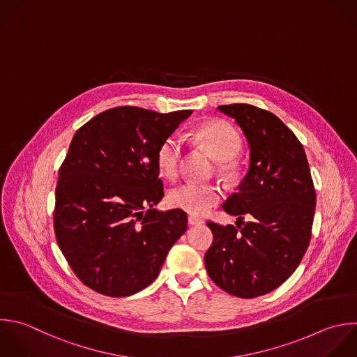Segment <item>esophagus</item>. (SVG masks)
<instances>
[{"label": "esophagus", "instance_id": "esophagus-1", "mask_svg": "<svg viewBox=\"0 0 357 357\" xmlns=\"http://www.w3.org/2000/svg\"><path fill=\"white\" fill-rule=\"evenodd\" d=\"M188 223H190L191 226H197V225H202L204 220L199 219V218H195V216H188Z\"/></svg>", "mask_w": 357, "mask_h": 357}]
</instances>
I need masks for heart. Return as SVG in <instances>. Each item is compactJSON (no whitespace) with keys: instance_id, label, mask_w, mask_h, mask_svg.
Masks as SVG:
<instances>
[{"instance_id":"b5f03b06","label":"heart","mask_w":357,"mask_h":357,"mask_svg":"<svg viewBox=\"0 0 357 357\" xmlns=\"http://www.w3.org/2000/svg\"><path fill=\"white\" fill-rule=\"evenodd\" d=\"M191 138L205 148L216 160L220 162L219 169L231 174L236 170L234 158L238 155L243 141L238 130L223 120H209L198 126ZM183 159V141L178 135L167 137L158 151V167L166 178H176L180 173ZM222 198V190L213 183L188 181L169 194L172 206L178 208L192 216L208 213Z\"/></svg>"}]
</instances>
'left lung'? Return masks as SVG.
Wrapping results in <instances>:
<instances>
[{
    "mask_svg": "<svg viewBox=\"0 0 357 357\" xmlns=\"http://www.w3.org/2000/svg\"><path fill=\"white\" fill-rule=\"evenodd\" d=\"M218 110L245 135L250 167L223 204L237 216L236 226L206 223L213 243L205 266L220 289L252 298L280 286L298 266L311 238L315 190L303 145L275 114L244 103Z\"/></svg>",
    "mask_w": 357,
    "mask_h": 357,
    "instance_id": "left-lung-1",
    "label": "left lung"
}]
</instances>
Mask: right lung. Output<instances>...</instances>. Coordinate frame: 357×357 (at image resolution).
Here are the masks:
<instances>
[{
  "label": "right lung",
  "instance_id": "right-lung-1",
  "mask_svg": "<svg viewBox=\"0 0 357 357\" xmlns=\"http://www.w3.org/2000/svg\"><path fill=\"white\" fill-rule=\"evenodd\" d=\"M192 110L167 114L121 106L74 135L59 172L54 231L84 284L126 297L149 286L187 230L181 209L160 212L158 151Z\"/></svg>",
  "mask_w": 357,
  "mask_h": 357
}]
</instances>
